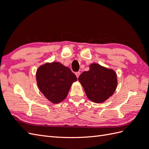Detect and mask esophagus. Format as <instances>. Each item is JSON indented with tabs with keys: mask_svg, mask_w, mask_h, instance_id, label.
Listing matches in <instances>:
<instances>
[{
	"mask_svg": "<svg viewBox=\"0 0 149 149\" xmlns=\"http://www.w3.org/2000/svg\"><path fill=\"white\" fill-rule=\"evenodd\" d=\"M80 72H77V73H75V74H76V77H77V78H78V77H79V76L80 75Z\"/></svg>",
	"mask_w": 149,
	"mask_h": 149,
	"instance_id": "obj_1",
	"label": "esophagus"
}]
</instances>
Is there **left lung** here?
<instances>
[{
	"label": "left lung",
	"mask_w": 149,
	"mask_h": 149,
	"mask_svg": "<svg viewBox=\"0 0 149 149\" xmlns=\"http://www.w3.org/2000/svg\"><path fill=\"white\" fill-rule=\"evenodd\" d=\"M78 80L90 101L102 103L113 95L118 86L116 71L98 63L89 65V70L84 71Z\"/></svg>",
	"instance_id": "1"
}]
</instances>
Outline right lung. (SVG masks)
Returning <instances> with one entry per match:
<instances>
[{"label":"right lung","mask_w":149,"mask_h":149,"mask_svg":"<svg viewBox=\"0 0 149 149\" xmlns=\"http://www.w3.org/2000/svg\"><path fill=\"white\" fill-rule=\"evenodd\" d=\"M36 80L44 96L51 102L58 104L66 97L72 84L77 78L68 67L59 62H52L38 67Z\"/></svg>","instance_id":"right-lung-1"}]
</instances>
